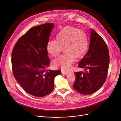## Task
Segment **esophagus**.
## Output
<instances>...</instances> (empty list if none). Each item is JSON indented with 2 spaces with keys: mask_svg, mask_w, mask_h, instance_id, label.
Returning a JSON list of instances; mask_svg holds the SVG:
<instances>
[{
  "mask_svg": "<svg viewBox=\"0 0 121 121\" xmlns=\"http://www.w3.org/2000/svg\"><path fill=\"white\" fill-rule=\"evenodd\" d=\"M62 74H64V75H67V73L65 71H62Z\"/></svg>",
  "mask_w": 121,
  "mask_h": 121,
  "instance_id": "esophagus-1",
  "label": "esophagus"
}]
</instances>
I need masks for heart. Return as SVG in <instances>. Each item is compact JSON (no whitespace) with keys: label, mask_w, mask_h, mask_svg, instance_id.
Returning a JSON list of instances; mask_svg holds the SVG:
<instances>
[{"label":"heart","mask_w":121,"mask_h":121,"mask_svg":"<svg viewBox=\"0 0 121 121\" xmlns=\"http://www.w3.org/2000/svg\"><path fill=\"white\" fill-rule=\"evenodd\" d=\"M56 39L48 42L47 51L52 56L56 57L64 48L65 53L54 61V65L64 71L70 70L75 58L82 56L88 49L87 34L76 28L67 26L58 33Z\"/></svg>","instance_id":"obj_1"}]
</instances>
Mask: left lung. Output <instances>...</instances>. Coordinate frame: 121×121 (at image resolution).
Returning <instances> with one entry per match:
<instances>
[{"instance_id": "8db88e82", "label": "left lung", "mask_w": 121, "mask_h": 121, "mask_svg": "<svg viewBox=\"0 0 121 121\" xmlns=\"http://www.w3.org/2000/svg\"><path fill=\"white\" fill-rule=\"evenodd\" d=\"M89 49L79 62L78 66L85 68V72H75L76 79L73 87L82 94H92L104 83L110 63L107 44L93 30H91Z\"/></svg>"}]
</instances>
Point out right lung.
I'll return each instance as SVG.
<instances>
[{"mask_svg": "<svg viewBox=\"0 0 121 121\" xmlns=\"http://www.w3.org/2000/svg\"><path fill=\"white\" fill-rule=\"evenodd\" d=\"M54 24L33 27L16 43L12 53L14 77L29 94L42 97L54 88V78L61 71L47 70L50 61L46 45Z\"/></svg>", "mask_w": 121, "mask_h": 121, "instance_id": "1", "label": "right lung"}]
</instances>
